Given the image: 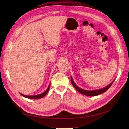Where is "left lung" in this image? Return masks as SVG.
Masks as SVG:
<instances>
[{"label":"left lung","instance_id":"obj_1","mask_svg":"<svg viewBox=\"0 0 129 129\" xmlns=\"http://www.w3.org/2000/svg\"><path fill=\"white\" fill-rule=\"evenodd\" d=\"M71 78L72 84L73 85V87L76 89V90H77V91H79L81 93H82V94H83L85 96H95L99 95L101 94V93H103L104 92L107 91L109 89V88L111 87V85L112 84L113 82H114L115 81V79H114V80L111 83L108 84L107 87H105L101 89L95 90H84V89L78 87L77 85H76L75 83H74L72 76H71Z\"/></svg>","mask_w":129,"mask_h":129}]
</instances>
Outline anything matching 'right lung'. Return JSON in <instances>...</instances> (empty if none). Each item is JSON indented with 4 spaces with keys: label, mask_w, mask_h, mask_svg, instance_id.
<instances>
[{
    "label": "right lung",
    "mask_w": 129,
    "mask_h": 129,
    "mask_svg": "<svg viewBox=\"0 0 129 129\" xmlns=\"http://www.w3.org/2000/svg\"><path fill=\"white\" fill-rule=\"evenodd\" d=\"M50 84L49 85V86H48L47 89L45 92H44L42 93H40V94H39V95H33V96H27V95H23V94H22V93H20V95L21 96H22L23 97H26V98L30 99H39L42 98V97H44V96H45L47 93H48L49 90V88H50Z\"/></svg>",
    "instance_id": "add662e5"
}]
</instances>
